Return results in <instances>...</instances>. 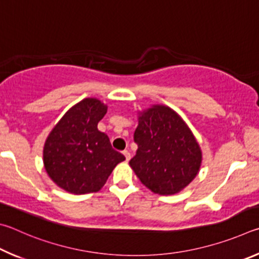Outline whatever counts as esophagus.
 I'll list each match as a JSON object with an SVG mask.
<instances>
[{"instance_id": "obj_1", "label": "esophagus", "mask_w": 259, "mask_h": 259, "mask_svg": "<svg viewBox=\"0 0 259 259\" xmlns=\"http://www.w3.org/2000/svg\"><path fill=\"white\" fill-rule=\"evenodd\" d=\"M122 155L125 156V159H126V161H128V160L131 159V153H130V151H128V150H124V151H122Z\"/></svg>"}]
</instances>
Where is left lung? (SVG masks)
<instances>
[{"label": "left lung", "instance_id": "1", "mask_svg": "<svg viewBox=\"0 0 259 259\" xmlns=\"http://www.w3.org/2000/svg\"><path fill=\"white\" fill-rule=\"evenodd\" d=\"M134 132L137 155L130 160L143 185L153 193L171 196L188 187L200 170L201 148L178 112L153 104L138 112Z\"/></svg>", "mask_w": 259, "mask_h": 259}]
</instances>
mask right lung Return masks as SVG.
I'll list each match as a JSON object with an SVG mask.
<instances>
[{
	"label": "right lung",
	"instance_id": "add662e5",
	"mask_svg": "<svg viewBox=\"0 0 259 259\" xmlns=\"http://www.w3.org/2000/svg\"><path fill=\"white\" fill-rule=\"evenodd\" d=\"M107 109L97 98L83 99L62 116L45 140L44 168L67 192H98L113 168L125 160L113 150L107 134L98 130Z\"/></svg>",
	"mask_w": 259,
	"mask_h": 259
}]
</instances>
